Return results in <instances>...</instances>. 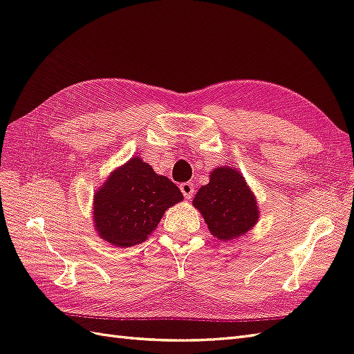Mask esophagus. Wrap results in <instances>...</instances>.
Instances as JSON below:
<instances>
[{
    "mask_svg": "<svg viewBox=\"0 0 354 354\" xmlns=\"http://www.w3.org/2000/svg\"><path fill=\"white\" fill-rule=\"evenodd\" d=\"M180 191H182V194L185 195L186 200H191V198L195 194V185L192 182H185V183L180 185Z\"/></svg>",
    "mask_w": 354,
    "mask_h": 354,
    "instance_id": "34e87169",
    "label": "esophagus"
}]
</instances>
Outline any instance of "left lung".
<instances>
[{"instance_id": "left-lung-1", "label": "left lung", "mask_w": 354, "mask_h": 354, "mask_svg": "<svg viewBox=\"0 0 354 354\" xmlns=\"http://www.w3.org/2000/svg\"><path fill=\"white\" fill-rule=\"evenodd\" d=\"M194 205L201 212L209 230L219 240L245 234L258 221V205L243 176L234 168L219 167L210 182L196 192Z\"/></svg>"}]
</instances>
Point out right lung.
<instances>
[{
	"label": "right lung",
	"mask_w": 354,
	"mask_h": 354,
	"mask_svg": "<svg viewBox=\"0 0 354 354\" xmlns=\"http://www.w3.org/2000/svg\"><path fill=\"white\" fill-rule=\"evenodd\" d=\"M182 200L183 194L168 177L133 158L112 172L94 195V222L106 242L133 246L142 243L165 210Z\"/></svg>",
	"instance_id": "obj_1"
}]
</instances>
